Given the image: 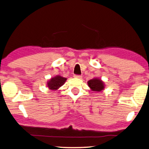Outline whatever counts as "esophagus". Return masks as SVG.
<instances>
[{"mask_svg": "<svg viewBox=\"0 0 149 149\" xmlns=\"http://www.w3.org/2000/svg\"><path fill=\"white\" fill-rule=\"evenodd\" d=\"M74 77L75 78H77V79H81L82 78V76L80 75H74Z\"/></svg>", "mask_w": 149, "mask_h": 149, "instance_id": "esophagus-1", "label": "esophagus"}]
</instances>
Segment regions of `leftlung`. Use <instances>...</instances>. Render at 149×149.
<instances>
[{"label": "left lung", "instance_id": "8db88e82", "mask_svg": "<svg viewBox=\"0 0 149 149\" xmlns=\"http://www.w3.org/2000/svg\"><path fill=\"white\" fill-rule=\"evenodd\" d=\"M87 84L88 86L93 91L101 92L105 88L104 82L98 78H94V79L89 80L87 82Z\"/></svg>", "mask_w": 149, "mask_h": 149}]
</instances>
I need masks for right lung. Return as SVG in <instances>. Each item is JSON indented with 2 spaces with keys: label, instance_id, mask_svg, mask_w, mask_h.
<instances>
[{
  "label": "right lung",
  "instance_id": "right-lung-1",
  "mask_svg": "<svg viewBox=\"0 0 149 149\" xmlns=\"http://www.w3.org/2000/svg\"><path fill=\"white\" fill-rule=\"evenodd\" d=\"M66 77H63L61 75H56V76L51 78L49 81L47 82V86L50 90H57L61 86H63L66 81Z\"/></svg>",
  "mask_w": 149,
  "mask_h": 149
}]
</instances>
